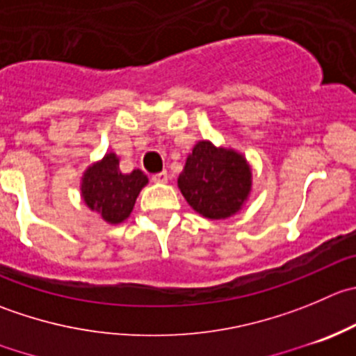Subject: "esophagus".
Returning <instances> with one entry per match:
<instances>
[{
  "label": "esophagus",
  "mask_w": 356,
  "mask_h": 356,
  "mask_svg": "<svg viewBox=\"0 0 356 356\" xmlns=\"http://www.w3.org/2000/svg\"><path fill=\"white\" fill-rule=\"evenodd\" d=\"M151 181H153V182H167L168 181V174H167V172H158V174H154L153 177H151Z\"/></svg>",
  "instance_id": "obj_1"
}]
</instances>
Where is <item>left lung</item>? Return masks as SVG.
<instances>
[{"label": "left lung", "instance_id": "left-lung-1", "mask_svg": "<svg viewBox=\"0 0 356 356\" xmlns=\"http://www.w3.org/2000/svg\"><path fill=\"white\" fill-rule=\"evenodd\" d=\"M177 182L196 212L207 219H226L240 210L248 196L252 174L241 154L202 140L186 160Z\"/></svg>", "mask_w": 356, "mask_h": 356}]
</instances>
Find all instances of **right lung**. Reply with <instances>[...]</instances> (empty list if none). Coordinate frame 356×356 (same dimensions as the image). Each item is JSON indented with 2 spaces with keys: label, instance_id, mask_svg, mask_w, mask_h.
Here are the masks:
<instances>
[{
  "label": "right lung",
  "instance_id": "obj_1",
  "mask_svg": "<svg viewBox=\"0 0 356 356\" xmlns=\"http://www.w3.org/2000/svg\"><path fill=\"white\" fill-rule=\"evenodd\" d=\"M147 184V177L140 170L122 174L116 154H106L101 163L86 170L83 177V200L102 219L111 224L125 220L132 212L140 189Z\"/></svg>",
  "mask_w": 356,
  "mask_h": 356
}]
</instances>
